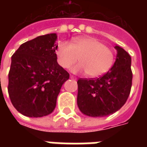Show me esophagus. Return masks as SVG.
<instances>
[{"label": "esophagus", "mask_w": 147, "mask_h": 147, "mask_svg": "<svg viewBox=\"0 0 147 147\" xmlns=\"http://www.w3.org/2000/svg\"><path fill=\"white\" fill-rule=\"evenodd\" d=\"M70 78H71V79H77V78H76V77H75V76H70Z\"/></svg>", "instance_id": "1"}]
</instances>
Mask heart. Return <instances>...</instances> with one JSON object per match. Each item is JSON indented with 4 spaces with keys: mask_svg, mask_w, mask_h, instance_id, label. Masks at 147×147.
I'll use <instances>...</instances> for the list:
<instances>
[{
    "mask_svg": "<svg viewBox=\"0 0 147 147\" xmlns=\"http://www.w3.org/2000/svg\"><path fill=\"white\" fill-rule=\"evenodd\" d=\"M58 63L64 69L73 65L78 58L80 63L71 69L75 73L86 72L97 78L106 73L114 63L113 51L92 37L76 38L71 43L62 41L56 47Z\"/></svg>",
    "mask_w": 147,
    "mask_h": 147,
    "instance_id": "b5f03b06",
    "label": "heart"
}]
</instances>
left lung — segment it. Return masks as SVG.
Returning <instances> with one entry per match:
<instances>
[{
	"mask_svg": "<svg viewBox=\"0 0 147 147\" xmlns=\"http://www.w3.org/2000/svg\"><path fill=\"white\" fill-rule=\"evenodd\" d=\"M110 71L97 78H79L77 104L83 114L105 117L114 114L125 104L132 86L131 57L121 47Z\"/></svg>",
	"mask_w": 147,
	"mask_h": 147,
	"instance_id": "left-lung-1",
	"label": "left lung"
}]
</instances>
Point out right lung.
Here are the masks:
<instances>
[{
	"mask_svg": "<svg viewBox=\"0 0 147 147\" xmlns=\"http://www.w3.org/2000/svg\"><path fill=\"white\" fill-rule=\"evenodd\" d=\"M55 33L24 42L11 57L8 94L20 114L41 117L55 109L58 94L69 72L57 62Z\"/></svg>",
	"mask_w": 147,
	"mask_h": 147,
	"instance_id": "right-lung-1",
	"label": "right lung"
}]
</instances>
